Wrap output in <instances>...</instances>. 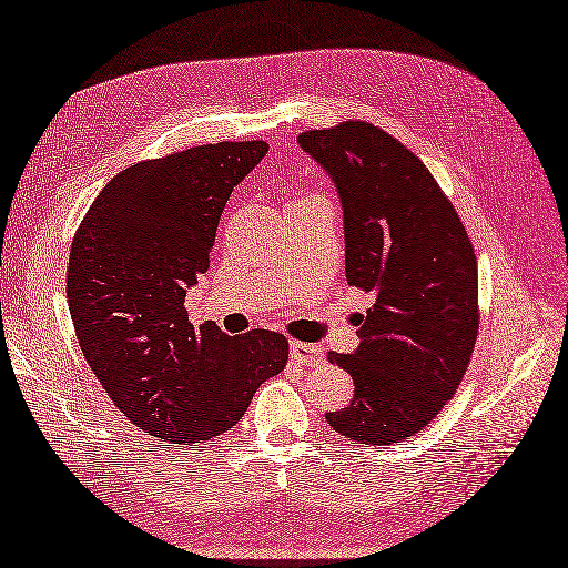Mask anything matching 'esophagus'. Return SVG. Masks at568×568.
I'll return each instance as SVG.
<instances>
[{"instance_id": "esophagus-1", "label": "esophagus", "mask_w": 568, "mask_h": 568, "mask_svg": "<svg viewBox=\"0 0 568 568\" xmlns=\"http://www.w3.org/2000/svg\"><path fill=\"white\" fill-rule=\"evenodd\" d=\"M288 355H292V361L296 365H306V367H314L323 361L321 348H316V345H311V343H298V341L288 345Z\"/></svg>"}]
</instances>
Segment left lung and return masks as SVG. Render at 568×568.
Listing matches in <instances>:
<instances>
[{
	"label": "left lung",
	"instance_id": "left-lung-1",
	"mask_svg": "<svg viewBox=\"0 0 568 568\" xmlns=\"http://www.w3.org/2000/svg\"><path fill=\"white\" fill-rule=\"evenodd\" d=\"M343 207L345 280L375 296L353 355L328 353L353 377L335 432L397 444L444 409L478 335V264L456 207L407 146L367 122L298 134Z\"/></svg>",
	"mask_w": 568,
	"mask_h": 568
}]
</instances>
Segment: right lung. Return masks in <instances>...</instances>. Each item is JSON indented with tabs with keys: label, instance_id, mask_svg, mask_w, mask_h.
<instances>
[{
	"label": "right lung",
	"instance_id": "1",
	"mask_svg": "<svg viewBox=\"0 0 568 568\" xmlns=\"http://www.w3.org/2000/svg\"><path fill=\"white\" fill-rule=\"evenodd\" d=\"M267 149L220 142L124 169L73 237L65 288L80 351L114 407L164 442L230 432L286 365L284 335L193 328L183 308L211 267L230 193Z\"/></svg>",
	"mask_w": 568,
	"mask_h": 568
}]
</instances>
